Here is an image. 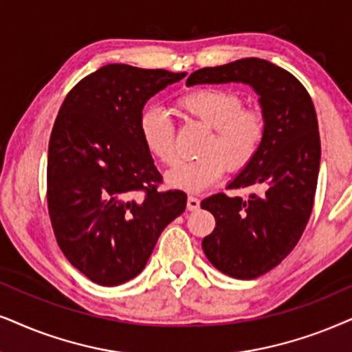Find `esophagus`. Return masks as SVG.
<instances>
[{
    "instance_id": "esophagus-1",
    "label": "esophagus",
    "mask_w": 352,
    "mask_h": 352,
    "mask_svg": "<svg viewBox=\"0 0 352 352\" xmlns=\"http://www.w3.org/2000/svg\"><path fill=\"white\" fill-rule=\"evenodd\" d=\"M186 208H188V211H197V209L199 208V199L197 197H188V199H186Z\"/></svg>"
}]
</instances>
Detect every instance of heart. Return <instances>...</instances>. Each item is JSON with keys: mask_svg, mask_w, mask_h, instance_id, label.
Listing matches in <instances>:
<instances>
[{"mask_svg": "<svg viewBox=\"0 0 352 352\" xmlns=\"http://www.w3.org/2000/svg\"><path fill=\"white\" fill-rule=\"evenodd\" d=\"M177 109L185 117L211 126L201 153L193 161H180L167 172V185L190 193L206 190L224 175L226 168L240 170L263 144L268 118L263 107L243 105L242 96L230 89L201 87L177 99ZM140 136L146 149L164 166H173L175 124L161 107H149L140 117Z\"/></svg>", "mask_w": 352, "mask_h": 352, "instance_id": "b5f03b06", "label": "heart"}]
</instances>
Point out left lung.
<instances>
[{"mask_svg": "<svg viewBox=\"0 0 352 352\" xmlns=\"http://www.w3.org/2000/svg\"><path fill=\"white\" fill-rule=\"evenodd\" d=\"M245 82L260 96L268 131L250 164L228 185L256 188L242 199L216 193L201 201L216 228L203 239L212 266L237 279H255L294 250L312 214L320 168V135L314 102L296 76L260 58L195 71V84Z\"/></svg>", "mask_w": 352, "mask_h": 352, "instance_id": "8db88e82", "label": "left lung"}]
</instances>
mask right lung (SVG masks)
Listing matches in <instances>:
<instances>
[{"mask_svg":"<svg viewBox=\"0 0 352 352\" xmlns=\"http://www.w3.org/2000/svg\"><path fill=\"white\" fill-rule=\"evenodd\" d=\"M185 73L107 65L65 97L48 143L47 203L58 247L100 286L143 271L159 235L186 208L140 136L143 107Z\"/></svg>","mask_w":352,"mask_h":352,"instance_id":"add662e5","label":"right lung"}]
</instances>
